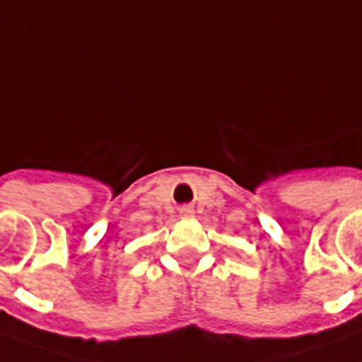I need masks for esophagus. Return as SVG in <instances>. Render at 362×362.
I'll return each mask as SVG.
<instances>
[{"label": "esophagus", "instance_id": "1", "mask_svg": "<svg viewBox=\"0 0 362 362\" xmlns=\"http://www.w3.org/2000/svg\"><path fill=\"white\" fill-rule=\"evenodd\" d=\"M192 213H194V211H192V207H189V206L181 207V215H185V217H190Z\"/></svg>", "mask_w": 362, "mask_h": 362}]
</instances>
